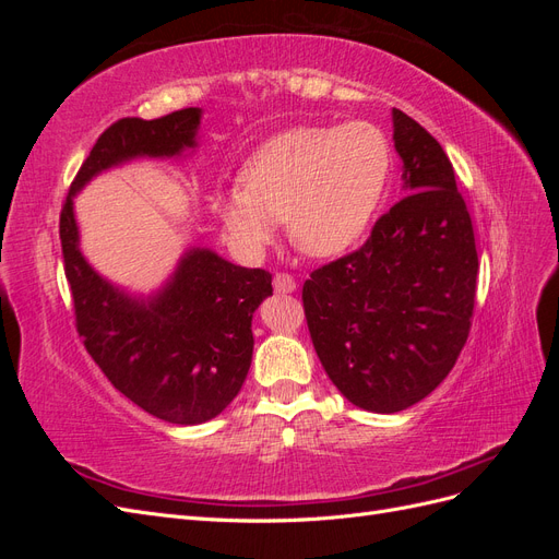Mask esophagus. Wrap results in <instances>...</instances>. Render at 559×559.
Returning <instances> with one entry per match:
<instances>
[{
  "instance_id": "obj_1",
  "label": "esophagus",
  "mask_w": 559,
  "mask_h": 559,
  "mask_svg": "<svg viewBox=\"0 0 559 559\" xmlns=\"http://www.w3.org/2000/svg\"><path fill=\"white\" fill-rule=\"evenodd\" d=\"M273 286L277 294H292V292H296V280L289 273H277Z\"/></svg>"
}]
</instances>
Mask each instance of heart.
Listing matches in <instances>:
<instances>
[{"label": "heart", "mask_w": 559, "mask_h": 559, "mask_svg": "<svg viewBox=\"0 0 559 559\" xmlns=\"http://www.w3.org/2000/svg\"><path fill=\"white\" fill-rule=\"evenodd\" d=\"M392 170V146L368 121L298 126L261 144L242 167V186L218 198V216L240 249L273 242L280 218L312 257L357 245L376 216Z\"/></svg>", "instance_id": "obj_1"}]
</instances>
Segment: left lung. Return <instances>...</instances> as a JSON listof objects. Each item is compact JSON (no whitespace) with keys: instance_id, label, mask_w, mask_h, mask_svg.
<instances>
[{"instance_id":"1","label":"left lung","mask_w":559,"mask_h":559,"mask_svg":"<svg viewBox=\"0 0 559 559\" xmlns=\"http://www.w3.org/2000/svg\"><path fill=\"white\" fill-rule=\"evenodd\" d=\"M405 195L368 240L317 267L302 310L317 357L341 394L370 413H399L445 380L476 306L478 251L443 146L394 109Z\"/></svg>"}]
</instances>
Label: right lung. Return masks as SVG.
Segmentation results:
<instances>
[{"label": "right lung", "mask_w": 559, "mask_h": 559, "mask_svg": "<svg viewBox=\"0 0 559 559\" xmlns=\"http://www.w3.org/2000/svg\"><path fill=\"white\" fill-rule=\"evenodd\" d=\"M198 126V107L151 121L118 118L79 167L60 212L64 277L83 347L118 392L173 425H202L238 396L251 366V314L273 296V275L191 249L156 296L130 298L83 259L72 198L111 165L181 154L195 144Z\"/></svg>", "instance_id": "right-lung-1"}]
</instances>
